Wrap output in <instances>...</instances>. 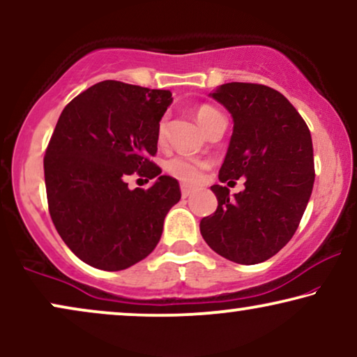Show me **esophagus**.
I'll return each instance as SVG.
<instances>
[{
  "label": "esophagus",
  "mask_w": 357,
  "mask_h": 357,
  "mask_svg": "<svg viewBox=\"0 0 357 357\" xmlns=\"http://www.w3.org/2000/svg\"><path fill=\"white\" fill-rule=\"evenodd\" d=\"M191 192H192V189L189 188V186H181V194H183V197L191 196Z\"/></svg>",
  "instance_id": "34e87169"
}]
</instances>
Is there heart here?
<instances>
[{
  "instance_id": "obj_1",
  "label": "heart",
  "mask_w": 357,
  "mask_h": 357,
  "mask_svg": "<svg viewBox=\"0 0 357 357\" xmlns=\"http://www.w3.org/2000/svg\"><path fill=\"white\" fill-rule=\"evenodd\" d=\"M222 117H223L222 114L211 106H201L196 111L197 122L201 123V127L206 132L211 129L218 119ZM163 135H165V122H161L158 127V139L160 140L163 139ZM165 168L171 176H173V178L179 179V181L186 184H197L202 179L204 171L208 168V163L202 160L189 158V156H173V158L166 161Z\"/></svg>"
}]
</instances>
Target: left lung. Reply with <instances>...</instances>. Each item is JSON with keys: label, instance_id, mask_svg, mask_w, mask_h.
<instances>
[{"label": "left lung", "instance_id": "obj_1", "mask_svg": "<svg viewBox=\"0 0 357 357\" xmlns=\"http://www.w3.org/2000/svg\"><path fill=\"white\" fill-rule=\"evenodd\" d=\"M208 96L234 119L218 179L245 178V189L230 196L213 184L218 206L201 220V235L234 263H263L289 243L312 196L310 130L296 107L264 84L225 83Z\"/></svg>", "mask_w": 357, "mask_h": 357}]
</instances>
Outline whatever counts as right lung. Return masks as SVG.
<instances>
[{
    "label": "right lung",
    "instance_id": "add662e5",
    "mask_svg": "<svg viewBox=\"0 0 357 357\" xmlns=\"http://www.w3.org/2000/svg\"><path fill=\"white\" fill-rule=\"evenodd\" d=\"M171 102L168 89L106 79L60 114L44 158L47 201L61 240L93 268L122 271L146 258L181 199L178 181L150 161ZM134 172L155 183L130 190Z\"/></svg>",
    "mask_w": 357,
    "mask_h": 357
}]
</instances>
